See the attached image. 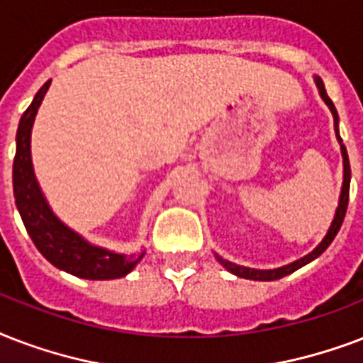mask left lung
<instances>
[{"instance_id":"obj_1","label":"left lung","mask_w":363,"mask_h":363,"mask_svg":"<svg viewBox=\"0 0 363 363\" xmlns=\"http://www.w3.org/2000/svg\"><path fill=\"white\" fill-rule=\"evenodd\" d=\"M314 83L318 86V92L322 100L325 102V106L330 108L331 115H333V126H335V136H337V142L341 145V155H342V187H341V195H339V206L335 210V216H333V220H331V225L325 233V237L322 238V242L313 250V252H308L307 255H303L301 259H296L288 263V265L284 267H278V269H250V267H242V265H237V263H231V261L223 259L221 255L213 254L216 255V259L220 261L221 265L225 267L227 271L233 272L235 277H240V278H248V280H261V282H271V280H278V278H284L291 274V272H296L297 269H301L305 267L307 263L314 261L316 257L324 254L328 246L333 242V238L337 237V233L341 229L342 225V220H345V213H347V206H348V191H350V162H348V155H347V147L342 145V140L339 136V115H337V109L333 106V102L330 100L328 96V92H325V86H324V81L320 79L318 75H314Z\"/></svg>"}]
</instances>
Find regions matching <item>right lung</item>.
<instances>
[{
	"label": "right lung",
	"mask_w": 363,
	"mask_h": 363,
	"mask_svg": "<svg viewBox=\"0 0 363 363\" xmlns=\"http://www.w3.org/2000/svg\"><path fill=\"white\" fill-rule=\"evenodd\" d=\"M50 79L38 91L30 108L24 111L16 130V155L13 162V189L15 202L28 235L35 248L49 263L69 274L86 280H113L126 277L140 263L142 254H117L108 248L94 246L79 233L60 221L52 212L43 191L39 187L32 164V126L38 109L49 91Z\"/></svg>",
	"instance_id": "right-lung-1"
}]
</instances>
